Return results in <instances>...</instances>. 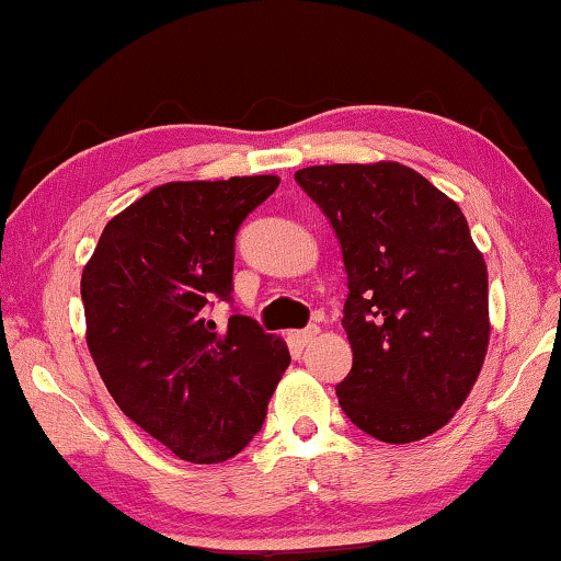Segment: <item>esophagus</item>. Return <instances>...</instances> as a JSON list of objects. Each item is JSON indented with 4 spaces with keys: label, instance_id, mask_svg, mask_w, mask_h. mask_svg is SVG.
Instances as JSON below:
<instances>
[{
    "label": "esophagus",
    "instance_id": "esophagus-1",
    "mask_svg": "<svg viewBox=\"0 0 561 561\" xmlns=\"http://www.w3.org/2000/svg\"><path fill=\"white\" fill-rule=\"evenodd\" d=\"M317 334H319V327H307V329H299V332H291L289 334V342L295 344V346H307L309 342H314L317 340Z\"/></svg>",
    "mask_w": 561,
    "mask_h": 561
}]
</instances>
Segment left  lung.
I'll list each match as a JSON object with an SVG mask.
<instances>
[{"mask_svg": "<svg viewBox=\"0 0 561 561\" xmlns=\"http://www.w3.org/2000/svg\"><path fill=\"white\" fill-rule=\"evenodd\" d=\"M295 180L342 244L344 414L389 444L430 437L472 392L489 344L486 264L465 215L399 162L307 167Z\"/></svg>", "mask_w": 561, "mask_h": 561, "instance_id": "8db88e82", "label": "left lung"}]
</instances>
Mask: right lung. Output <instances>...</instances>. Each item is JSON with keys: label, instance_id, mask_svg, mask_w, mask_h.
<instances>
[{"label": "right lung", "instance_id": "obj_1", "mask_svg": "<svg viewBox=\"0 0 561 561\" xmlns=\"http://www.w3.org/2000/svg\"><path fill=\"white\" fill-rule=\"evenodd\" d=\"M277 186L272 174L154 186L104 227L82 272L87 346L112 399L194 465L254 439L289 367L287 344L254 319L207 317L232 301L234 237Z\"/></svg>", "mask_w": 561, "mask_h": 561}]
</instances>
